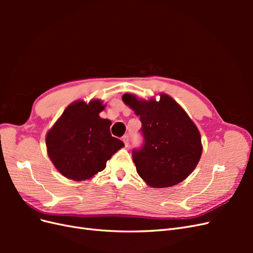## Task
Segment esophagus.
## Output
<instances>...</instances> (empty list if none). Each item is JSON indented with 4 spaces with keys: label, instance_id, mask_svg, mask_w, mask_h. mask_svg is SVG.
Returning <instances> with one entry per match:
<instances>
[{
    "label": "esophagus",
    "instance_id": "obj_1",
    "mask_svg": "<svg viewBox=\"0 0 253 253\" xmlns=\"http://www.w3.org/2000/svg\"><path fill=\"white\" fill-rule=\"evenodd\" d=\"M122 140H124L126 147H128V144H129V136L128 135H125L124 137H122Z\"/></svg>",
    "mask_w": 253,
    "mask_h": 253
}]
</instances>
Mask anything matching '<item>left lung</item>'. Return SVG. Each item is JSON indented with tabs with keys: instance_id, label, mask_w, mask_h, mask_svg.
<instances>
[{
	"instance_id": "obj_1",
	"label": "left lung",
	"mask_w": 253,
	"mask_h": 253,
	"mask_svg": "<svg viewBox=\"0 0 253 253\" xmlns=\"http://www.w3.org/2000/svg\"><path fill=\"white\" fill-rule=\"evenodd\" d=\"M122 100L140 116L143 143L132 156L140 177L154 188L175 186L193 172L202 156V139L195 125L175 100H138L125 94Z\"/></svg>"
}]
</instances>
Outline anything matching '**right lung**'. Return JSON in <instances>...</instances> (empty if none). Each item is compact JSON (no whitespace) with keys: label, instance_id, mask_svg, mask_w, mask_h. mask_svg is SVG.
Here are the masks:
<instances>
[{"label":"right lung","instance_id":"1","mask_svg":"<svg viewBox=\"0 0 253 253\" xmlns=\"http://www.w3.org/2000/svg\"><path fill=\"white\" fill-rule=\"evenodd\" d=\"M104 105L78 101L63 112L46 136L47 153L57 170L73 180H84L104 170L106 162L125 145L111 135V121L99 116Z\"/></svg>","mask_w":253,"mask_h":253}]
</instances>
